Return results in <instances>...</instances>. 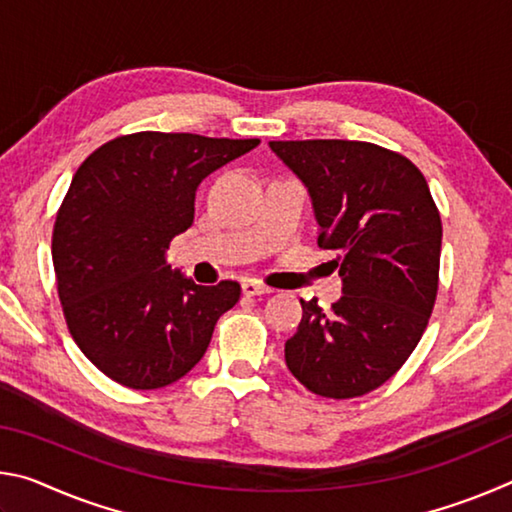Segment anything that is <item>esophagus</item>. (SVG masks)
<instances>
[{
    "mask_svg": "<svg viewBox=\"0 0 512 512\" xmlns=\"http://www.w3.org/2000/svg\"><path fill=\"white\" fill-rule=\"evenodd\" d=\"M241 291H244V296H248V298L266 296V293H271V289L264 287V284L255 282V280H244V282H241Z\"/></svg>",
    "mask_w": 512,
    "mask_h": 512,
    "instance_id": "obj_1",
    "label": "esophagus"
}]
</instances>
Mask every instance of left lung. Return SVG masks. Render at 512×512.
<instances>
[{
    "mask_svg": "<svg viewBox=\"0 0 512 512\" xmlns=\"http://www.w3.org/2000/svg\"><path fill=\"white\" fill-rule=\"evenodd\" d=\"M268 146L307 187L318 246L334 253L343 284L332 311L300 300L284 359L311 393L366 395L409 359L436 302L443 225L429 185L404 155L370 142Z\"/></svg>",
    "mask_w": 512,
    "mask_h": 512,
    "instance_id": "left-lung-1",
    "label": "left lung"
}]
</instances>
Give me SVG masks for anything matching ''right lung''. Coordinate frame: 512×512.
<instances>
[{
  "label": "right lung",
  "instance_id": "1",
  "mask_svg": "<svg viewBox=\"0 0 512 512\" xmlns=\"http://www.w3.org/2000/svg\"><path fill=\"white\" fill-rule=\"evenodd\" d=\"M259 140L135 133L99 146L60 205L51 257L76 345L117 384L151 391L185 377L241 287H201L167 250L194 223L196 189Z\"/></svg>",
  "mask_w": 512,
  "mask_h": 512
}]
</instances>
